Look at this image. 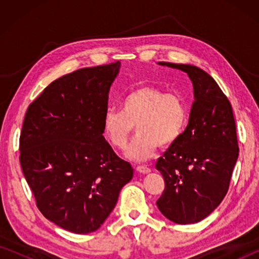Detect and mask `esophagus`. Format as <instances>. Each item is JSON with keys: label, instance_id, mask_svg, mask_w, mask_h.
<instances>
[{"label": "esophagus", "instance_id": "obj_1", "mask_svg": "<svg viewBox=\"0 0 259 259\" xmlns=\"http://www.w3.org/2000/svg\"><path fill=\"white\" fill-rule=\"evenodd\" d=\"M136 170H137L138 172L144 174V175L151 172V169L148 168V166H146V165H137V168H136Z\"/></svg>", "mask_w": 259, "mask_h": 259}]
</instances>
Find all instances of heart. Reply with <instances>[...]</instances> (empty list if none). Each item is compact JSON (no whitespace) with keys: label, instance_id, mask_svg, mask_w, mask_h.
I'll return each instance as SVG.
<instances>
[{"label":"heart","instance_id":"1","mask_svg":"<svg viewBox=\"0 0 259 259\" xmlns=\"http://www.w3.org/2000/svg\"><path fill=\"white\" fill-rule=\"evenodd\" d=\"M190 121V106L179 94H165L150 84L135 88L121 100V111L107 109L103 131L116 150H125L135 133L138 136L126 155L135 161H147L157 148L174 146L183 137Z\"/></svg>","mask_w":259,"mask_h":259}]
</instances>
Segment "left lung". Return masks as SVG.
<instances>
[{
  "mask_svg": "<svg viewBox=\"0 0 259 259\" xmlns=\"http://www.w3.org/2000/svg\"><path fill=\"white\" fill-rule=\"evenodd\" d=\"M160 65L187 73L195 100L183 137L156 162L165 185L156 205L169 221L192 224L211 213L229 191L239 156L234 115L208 73L192 65Z\"/></svg>",
  "mask_w": 259,
  "mask_h": 259,
  "instance_id": "obj_1",
  "label": "left lung"
}]
</instances>
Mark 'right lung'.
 <instances>
[{
    "instance_id": "add662e5",
    "label": "right lung",
    "mask_w": 259,
    "mask_h": 259,
    "mask_svg": "<svg viewBox=\"0 0 259 259\" xmlns=\"http://www.w3.org/2000/svg\"><path fill=\"white\" fill-rule=\"evenodd\" d=\"M119 68L120 61L81 68L50 83L28 106L21 128L19 160L36 207L76 234L103 225L134 175L103 136Z\"/></svg>"
}]
</instances>
